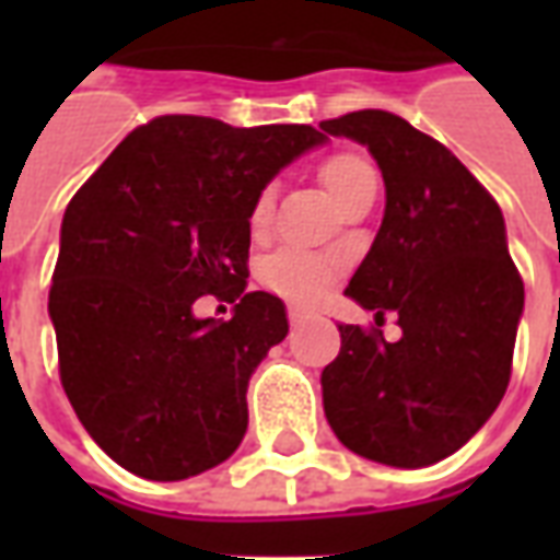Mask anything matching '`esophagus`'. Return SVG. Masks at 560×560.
<instances>
[{"mask_svg":"<svg viewBox=\"0 0 560 560\" xmlns=\"http://www.w3.org/2000/svg\"><path fill=\"white\" fill-rule=\"evenodd\" d=\"M303 312H296V308H293V312H291V324H293V327H300V324H303Z\"/></svg>","mask_w":560,"mask_h":560,"instance_id":"34e87169","label":"esophagus"}]
</instances>
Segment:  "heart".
<instances>
[{
  "instance_id": "heart-1",
  "label": "heart",
  "mask_w": 560,
  "mask_h": 560,
  "mask_svg": "<svg viewBox=\"0 0 560 560\" xmlns=\"http://www.w3.org/2000/svg\"><path fill=\"white\" fill-rule=\"evenodd\" d=\"M320 183L327 188V195L336 200V207L345 209L351 200L377 188V173L360 155L353 152H339L320 164ZM269 221H272V191H264L257 197L255 207L248 212V228L252 236H264L269 231ZM260 279L267 288H272L288 300L296 303H312L320 293L327 291L329 281H332V264L327 257H317L312 252H300V248H281L276 255H269L260 267Z\"/></svg>"
}]
</instances>
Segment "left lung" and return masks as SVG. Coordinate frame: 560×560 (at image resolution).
<instances>
[{"mask_svg": "<svg viewBox=\"0 0 560 560\" xmlns=\"http://www.w3.org/2000/svg\"><path fill=\"white\" fill-rule=\"evenodd\" d=\"M363 143L387 207L345 293L399 315L401 339L339 324L341 351L320 375L324 413L351 453L425 468L480 432L510 384L525 288L506 252L501 207L462 161L401 116L357 110L320 122Z\"/></svg>", "mask_w": 560, "mask_h": 560, "instance_id": "1", "label": "left lung"}]
</instances>
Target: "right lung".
Listing matches in <instances>:
<instances>
[{
  "mask_svg": "<svg viewBox=\"0 0 560 560\" xmlns=\"http://www.w3.org/2000/svg\"><path fill=\"white\" fill-rule=\"evenodd\" d=\"M324 140L312 126L159 116L71 197L47 308L68 401L116 465L188 480L240 446L248 381L288 336L279 296L245 291L248 212ZM207 292L234 303L231 322L194 315Z\"/></svg>",
  "mask_w": 560,
  "mask_h": 560,
  "instance_id": "add662e5",
  "label": "right lung"
}]
</instances>
